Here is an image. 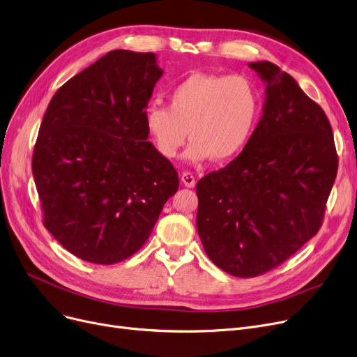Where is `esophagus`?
Returning <instances> with one entry per match:
<instances>
[{
  "label": "esophagus",
  "mask_w": 357,
  "mask_h": 357,
  "mask_svg": "<svg viewBox=\"0 0 357 357\" xmlns=\"http://www.w3.org/2000/svg\"><path fill=\"white\" fill-rule=\"evenodd\" d=\"M181 181H182V183L185 185V187H188V188L195 187V176L191 172H188V170H187V172L182 174Z\"/></svg>",
  "instance_id": "obj_1"
}]
</instances>
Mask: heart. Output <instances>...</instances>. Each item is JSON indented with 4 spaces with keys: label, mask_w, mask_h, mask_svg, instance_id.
Listing matches in <instances>:
<instances>
[{
    "label": "heart",
    "mask_w": 357,
    "mask_h": 357,
    "mask_svg": "<svg viewBox=\"0 0 357 357\" xmlns=\"http://www.w3.org/2000/svg\"><path fill=\"white\" fill-rule=\"evenodd\" d=\"M259 111V90L250 77L197 73L170 90L169 106L149 105L144 123L166 159L176 158L190 135V160L227 162L250 143Z\"/></svg>",
    "instance_id": "heart-1"
}]
</instances>
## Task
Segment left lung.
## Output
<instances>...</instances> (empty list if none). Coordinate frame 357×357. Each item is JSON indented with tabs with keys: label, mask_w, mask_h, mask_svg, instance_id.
Listing matches in <instances>:
<instances>
[{
	"label": "left lung",
	"mask_w": 357,
	"mask_h": 357,
	"mask_svg": "<svg viewBox=\"0 0 357 357\" xmlns=\"http://www.w3.org/2000/svg\"><path fill=\"white\" fill-rule=\"evenodd\" d=\"M267 83L250 143L197 183V230L208 258L242 278L264 274L318 234L337 176L322 107L275 64L251 63Z\"/></svg>",
	"instance_id": "obj_1"
}]
</instances>
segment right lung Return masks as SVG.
I'll list each match as a JSON object with an SVG mask.
<instances>
[{
  "label": "right lung",
  "mask_w": 357,
  "mask_h": 357,
  "mask_svg": "<svg viewBox=\"0 0 357 357\" xmlns=\"http://www.w3.org/2000/svg\"><path fill=\"white\" fill-rule=\"evenodd\" d=\"M163 71L153 52H107L61 86L36 138L43 226L77 258L111 266L149 239L179 187L147 142L144 112Z\"/></svg>",
  "instance_id": "add662e5"
}]
</instances>
